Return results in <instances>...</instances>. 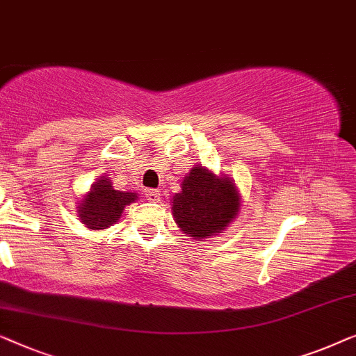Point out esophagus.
<instances>
[{"label":"esophagus","instance_id":"esophagus-1","mask_svg":"<svg viewBox=\"0 0 356 356\" xmlns=\"http://www.w3.org/2000/svg\"><path fill=\"white\" fill-rule=\"evenodd\" d=\"M145 197H147V200H149V202H159V200H161V193H159V190L148 188L145 190Z\"/></svg>","mask_w":356,"mask_h":356}]
</instances>
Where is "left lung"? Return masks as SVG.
<instances>
[{
  "mask_svg": "<svg viewBox=\"0 0 356 356\" xmlns=\"http://www.w3.org/2000/svg\"><path fill=\"white\" fill-rule=\"evenodd\" d=\"M180 188L171 207L174 221L185 237H216L238 216L242 198L234 180L224 174L218 176L198 164L185 174Z\"/></svg>",
  "mask_w": 356,
  "mask_h": 356,
  "instance_id": "obj_1",
  "label": "left lung"
}]
</instances>
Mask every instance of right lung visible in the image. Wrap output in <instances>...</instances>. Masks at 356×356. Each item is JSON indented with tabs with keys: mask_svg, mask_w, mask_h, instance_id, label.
Wrapping results in <instances>:
<instances>
[{
	"mask_svg": "<svg viewBox=\"0 0 356 356\" xmlns=\"http://www.w3.org/2000/svg\"><path fill=\"white\" fill-rule=\"evenodd\" d=\"M135 200H138L137 193L116 190L111 179L102 176L80 200L77 218L90 230H104L116 224L122 216L124 208Z\"/></svg>",
	"mask_w": 356,
	"mask_h": 356,
	"instance_id": "right-lung-1",
	"label": "right lung"
}]
</instances>
